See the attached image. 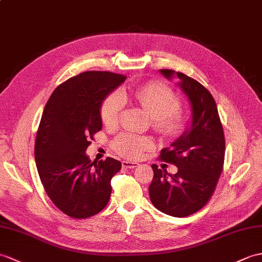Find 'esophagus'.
Here are the masks:
<instances>
[{
    "label": "esophagus",
    "instance_id": "esophagus-1",
    "mask_svg": "<svg viewBox=\"0 0 262 262\" xmlns=\"http://www.w3.org/2000/svg\"><path fill=\"white\" fill-rule=\"evenodd\" d=\"M121 165H123V167H126V168H135V167L138 166V163L130 162V161H123Z\"/></svg>",
    "mask_w": 262,
    "mask_h": 262
}]
</instances>
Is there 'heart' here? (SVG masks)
Segmentation results:
<instances>
[{
    "label": "heart",
    "instance_id": "1",
    "mask_svg": "<svg viewBox=\"0 0 262 262\" xmlns=\"http://www.w3.org/2000/svg\"><path fill=\"white\" fill-rule=\"evenodd\" d=\"M132 99L142 106L151 119L154 127L162 135L176 137L184 129V118L178 111L180 99L173 91L164 84L150 82L143 86L125 88L114 91L102 101L100 117L103 124L114 126L118 123L125 100ZM153 142L148 137L125 133L115 141V148L127 159H138L145 150L151 148Z\"/></svg>",
    "mask_w": 262,
    "mask_h": 262
}]
</instances>
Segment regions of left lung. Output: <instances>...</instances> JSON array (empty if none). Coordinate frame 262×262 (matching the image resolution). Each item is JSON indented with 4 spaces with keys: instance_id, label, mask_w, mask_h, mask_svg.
<instances>
[{
    "instance_id": "obj_1",
    "label": "left lung",
    "mask_w": 262,
    "mask_h": 262,
    "mask_svg": "<svg viewBox=\"0 0 262 262\" xmlns=\"http://www.w3.org/2000/svg\"><path fill=\"white\" fill-rule=\"evenodd\" d=\"M160 72L168 80L179 79L178 86L191 103L192 119L190 127L160 155L162 161L174 164L178 173L171 175L156 164L151 165L154 178L148 187L149 199L163 213L184 217L202 209L213 194L222 173L226 142L210 91L182 72Z\"/></svg>"
}]
</instances>
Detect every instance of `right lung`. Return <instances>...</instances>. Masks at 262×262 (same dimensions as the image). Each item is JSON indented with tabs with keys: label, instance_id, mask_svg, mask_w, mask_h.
Segmentation results:
<instances>
[{
	"label": "right lung",
	"instance_id": "obj_1",
	"mask_svg": "<svg viewBox=\"0 0 262 262\" xmlns=\"http://www.w3.org/2000/svg\"><path fill=\"white\" fill-rule=\"evenodd\" d=\"M125 80L109 71L82 72L54 89L42 114L36 168L52 203L74 219L99 213L111 199V180L121 163L112 157L91 162L86 149L102 127V101Z\"/></svg>",
	"mask_w": 262,
	"mask_h": 262
}]
</instances>
